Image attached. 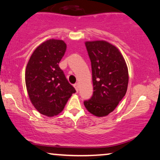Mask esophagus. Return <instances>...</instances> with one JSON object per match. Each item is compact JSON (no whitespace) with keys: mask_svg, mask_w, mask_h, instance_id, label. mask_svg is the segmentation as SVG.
I'll return each instance as SVG.
<instances>
[{"mask_svg":"<svg viewBox=\"0 0 160 160\" xmlns=\"http://www.w3.org/2000/svg\"><path fill=\"white\" fill-rule=\"evenodd\" d=\"M74 88L76 89L77 92H78V90H79V84L78 83V82H77V83H75V84H74Z\"/></svg>","mask_w":160,"mask_h":160,"instance_id":"obj_1","label":"esophagus"}]
</instances>
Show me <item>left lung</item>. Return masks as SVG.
<instances>
[{
	"label": "left lung",
	"mask_w": 160,
	"mask_h": 160,
	"mask_svg": "<svg viewBox=\"0 0 160 160\" xmlns=\"http://www.w3.org/2000/svg\"><path fill=\"white\" fill-rule=\"evenodd\" d=\"M91 62L93 92L84 105L93 116L103 117L115 110L126 94L127 66L118 49L105 41L86 42Z\"/></svg>",
	"instance_id": "1"
}]
</instances>
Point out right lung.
<instances>
[{
  "label": "right lung",
  "mask_w": 160,
  "mask_h": 160,
  "mask_svg": "<svg viewBox=\"0 0 160 160\" xmlns=\"http://www.w3.org/2000/svg\"><path fill=\"white\" fill-rule=\"evenodd\" d=\"M66 50L62 40H48L33 51L27 64L25 84L30 100L44 116L60 113L76 92L58 66Z\"/></svg>",
  "instance_id": "1"
}]
</instances>
